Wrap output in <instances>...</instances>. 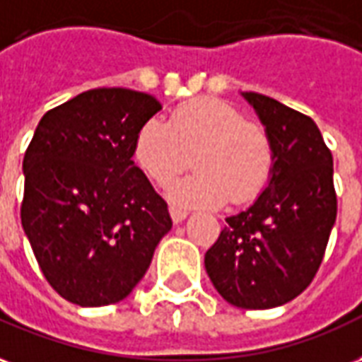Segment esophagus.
<instances>
[{"label":"esophagus","instance_id":"34e87169","mask_svg":"<svg viewBox=\"0 0 362 362\" xmlns=\"http://www.w3.org/2000/svg\"><path fill=\"white\" fill-rule=\"evenodd\" d=\"M170 214H171V220H173V223H179V221H183L185 218L189 216V212H187L185 208L177 206V204H171Z\"/></svg>","mask_w":362,"mask_h":362}]
</instances>
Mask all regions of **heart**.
Returning a JSON list of instances; mask_svg holds the SVG:
<instances>
[{
    "label": "heart",
    "mask_w": 362,
    "mask_h": 362,
    "mask_svg": "<svg viewBox=\"0 0 362 362\" xmlns=\"http://www.w3.org/2000/svg\"><path fill=\"white\" fill-rule=\"evenodd\" d=\"M133 154L156 185L170 183L191 156L197 171L170 187L171 199L187 206L247 204L264 191L276 162L264 129L218 98L181 105L170 121L142 123Z\"/></svg>",
    "instance_id": "1"
}]
</instances>
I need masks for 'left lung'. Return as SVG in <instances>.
I'll use <instances>...</instances> for the list:
<instances>
[{
    "instance_id": "1",
    "label": "left lung",
    "mask_w": 362,
    "mask_h": 362,
    "mask_svg": "<svg viewBox=\"0 0 362 362\" xmlns=\"http://www.w3.org/2000/svg\"><path fill=\"white\" fill-rule=\"evenodd\" d=\"M274 144L270 183L245 212L226 218L204 266L223 299L274 308L315 279L336 223L334 160L316 123L264 94L245 92Z\"/></svg>"
}]
</instances>
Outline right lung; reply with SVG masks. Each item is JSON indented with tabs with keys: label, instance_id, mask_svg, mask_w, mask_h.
I'll return each instance as SVG.
<instances>
[{
	"label": "right lung",
	"instance_id": "add662e5",
	"mask_svg": "<svg viewBox=\"0 0 362 362\" xmlns=\"http://www.w3.org/2000/svg\"><path fill=\"white\" fill-rule=\"evenodd\" d=\"M146 92L94 88L44 115L23 160L21 221L44 278L81 307L119 303L171 229L165 200L133 162Z\"/></svg>",
	"mask_w": 362,
	"mask_h": 362
}]
</instances>
